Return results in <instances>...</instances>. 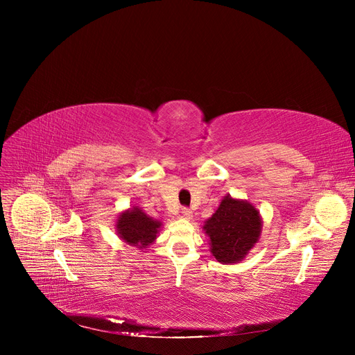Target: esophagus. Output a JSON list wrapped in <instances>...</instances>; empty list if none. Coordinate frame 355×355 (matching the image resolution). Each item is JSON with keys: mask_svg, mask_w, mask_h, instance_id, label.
Returning <instances> with one entry per match:
<instances>
[{"mask_svg": "<svg viewBox=\"0 0 355 355\" xmlns=\"http://www.w3.org/2000/svg\"><path fill=\"white\" fill-rule=\"evenodd\" d=\"M181 213H182V217H184V218H187V220H190V218L193 217V211H191L190 209H185V207H184Z\"/></svg>", "mask_w": 355, "mask_h": 355, "instance_id": "esophagus-1", "label": "esophagus"}]
</instances>
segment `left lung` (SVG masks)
<instances>
[{"label": "left lung", "instance_id": "left-lung-1", "mask_svg": "<svg viewBox=\"0 0 355 355\" xmlns=\"http://www.w3.org/2000/svg\"><path fill=\"white\" fill-rule=\"evenodd\" d=\"M202 229L210 237L213 256L223 265H232L240 262L257 243L262 218L249 201L227 194Z\"/></svg>", "mask_w": 355, "mask_h": 355}]
</instances>
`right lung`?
<instances>
[{"label": "right lung", "mask_w": 355, "mask_h": 355, "mask_svg": "<svg viewBox=\"0 0 355 355\" xmlns=\"http://www.w3.org/2000/svg\"><path fill=\"white\" fill-rule=\"evenodd\" d=\"M162 223L146 216L141 209H129L118 217L116 232L118 236L130 246L145 249L153 245Z\"/></svg>", "instance_id": "1"}]
</instances>
